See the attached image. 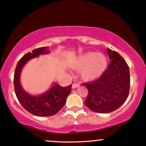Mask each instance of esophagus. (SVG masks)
<instances>
[{"label":"esophagus","mask_w":146,"mask_h":146,"mask_svg":"<svg viewBox=\"0 0 146 146\" xmlns=\"http://www.w3.org/2000/svg\"><path fill=\"white\" fill-rule=\"evenodd\" d=\"M80 86L79 83H74L72 84V88H76Z\"/></svg>","instance_id":"34e87169"}]
</instances>
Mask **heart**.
I'll return each instance as SVG.
<instances>
[{"label":"heart","instance_id":"b5f03b06","mask_svg":"<svg viewBox=\"0 0 146 146\" xmlns=\"http://www.w3.org/2000/svg\"><path fill=\"white\" fill-rule=\"evenodd\" d=\"M107 58L102 54L89 52L79 56L74 63V67L82 68L81 74L86 80L99 77L106 68Z\"/></svg>","mask_w":146,"mask_h":146}]
</instances>
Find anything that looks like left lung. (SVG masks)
I'll use <instances>...</instances> for the list:
<instances>
[{
	"mask_svg": "<svg viewBox=\"0 0 146 146\" xmlns=\"http://www.w3.org/2000/svg\"><path fill=\"white\" fill-rule=\"evenodd\" d=\"M110 63L102 74L92 82L84 83L88 90L85 105L98 113H110L121 106L129 95L130 77L125 60L114 50L108 49Z\"/></svg>",
	"mask_w": 146,
	"mask_h": 146,
	"instance_id": "left-lung-1",
	"label": "left lung"
}]
</instances>
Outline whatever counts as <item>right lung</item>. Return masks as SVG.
I'll list each match as a JSON object with an SVG mask.
<instances>
[{"mask_svg": "<svg viewBox=\"0 0 146 146\" xmlns=\"http://www.w3.org/2000/svg\"><path fill=\"white\" fill-rule=\"evenodd\" d=\"M46 48V47L38 48L33 50V52L24 55L18 62L14 75V87L19 102L26 110L37 116H51L56 114L65 105L67 96L71 92L72 85L62 87L55 84L47 92L38 96L30 95L22 88L20 83L22 68L33 58L48 53L49 50Z\"/></svg>", "mask_w": 146, "mask_h": 146, "instance_id": "right-lung-1", "label": "right lung"}]
</instances>
